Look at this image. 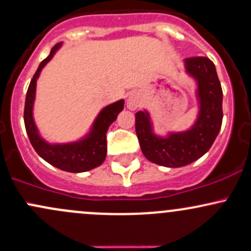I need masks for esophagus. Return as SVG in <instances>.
<instances>
[{"instance_id": "1", "label": "esophagus", "mask_w": 251, "mask_h": 251, "mask_svg": "<svg viewBox=\"0 0 251 251\" xmlns=\"http://www.w3.org/2000/svg\"><path fill=\"white\" fill-rule=\"evenodd\" d=\"M139 98L134 93H131L127 98V108L131 109V111H136L139 107Z\"/></svg>"}]
</instances>
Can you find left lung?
<instances>
[{"label":"left lung","instance_id":"obj_1","mask_svg":"<svg viewBox=\"0 0 251 251\" xmlns=\"http://www.w3.org/2000/svg\"><path fill=\"white\" fill-rule=\"evenodd\" d=\"M184 71L195 81L198 114L184 131L157 134L148 109L136 113L140 149L150 162L168 168L187 166L205 155L218 136L223 120V90L213 62L206 57L186 58Z\"/></svg>","mask_w":251,"mask_h":251}]
</instances>
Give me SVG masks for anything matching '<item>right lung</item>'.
Instances as JSON below:
<instances>
[{
  "mask_svg": "<svg viewBox=\"0 0 251 251\" xmlns=\"http://www.w3.org/2000/svg\"><path fill=\"white\" fill-rule=\"evenodd\" d=\"M62 48V44H57L51 52L40 63L33 76L25 102V127L28 134L32 147L41 158L45 159L51 166L69 173H83L100 167L106 159L107 139L106 133L113 121L117 120L118 114L124 109L125 101L121 99L111 104L103 107L93 121L92 126L84 136L77 140L67 143H50L40 134L39 128L35 124L33 109H34L37 81L41 70L53 58L56 52Z\"/></svg>",
  "mask_w": 251,
  "mask_h": 251,
  "instance_id": "1",
  "label": "right lung"
}]
</instances>
